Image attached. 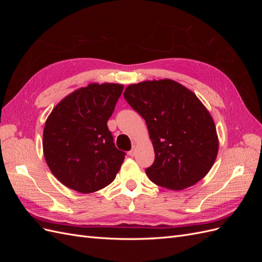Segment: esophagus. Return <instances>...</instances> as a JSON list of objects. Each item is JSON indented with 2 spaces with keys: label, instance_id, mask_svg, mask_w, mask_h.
I'll list each match as a JSON object with an SVG mask.
<instances>
[{
  "label": "esophagus",
  "instance_id": "34e87169",
  "mask_svg": "<svg viewBox=\"0 0 262 262\" xmlns=\"http://www.w3.org/2000/svg\"><path fill=\"white\" fill-rule=\"evenodd\" d=\"M128 154H129L131 157H133L134 155H136V147H133V148L130 150V152H129Z\"/></svg>",
  "mask_w": 262,
  "mask_h": 262
}]
</instances>
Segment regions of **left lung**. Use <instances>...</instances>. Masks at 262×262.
Masks as SVG:
<instances>
[{
	"mask_svg": "<svg viewBox=\"0 0 262 262\" xmlns=\"http://www.w3.org/2000/svg\"><path fill=\"white\" fill-rule=\"evenodd\" d=\"M123 96L146 122L155 161L146 168L157 186L182 190L212 168L219 152L215 124L208 109L184 85L168 78L126 87Z\"/></svg>",
	"mask_w": 262,
	"mask_h": 262,
	"instance_id": "left-lung-1",
	"label": "left lung"
}]
</instances>
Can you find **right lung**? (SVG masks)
I'll use <instances>...</instances> for the list:
<instances>
[{"label":"right lung","instance_id":"obj_1","mask_svg":"<svg viewBox=\"0 0 262 262\" xmlns=\"http://www.w3.org/2000/svg\"><path fill=\"white\" fill-rule=\"evenodd\" d=\"M123 85L92 83L63 98L47 119L42 147L60 182L92 193L115 180L125 153L115 146L107 126Z\"/></svg>","mask_w":262,"mask_h":262}]
</instances>
